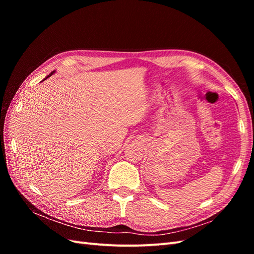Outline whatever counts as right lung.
Here are the masks:
<instances>
[{
  "label": "right lung",
  "instance_id": "right-lung-1",
  "mask_svg": "<svg viewBox=\"0 0 254 254\" xmlns=\"http://www.w3.org/2000/svg\"><path fill=\"white\" fill-rule=\"evenodd\" d=\"M54 73H55V71H53V72H52V73H51V74H50V75H48V77H45V78H44V79H47V78H49V77H51V76H52V75H53V74H54Z\"/></svg>",
  "mask_w": 254,
  "mask_h": 254
}]
</instances>
